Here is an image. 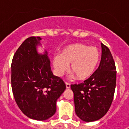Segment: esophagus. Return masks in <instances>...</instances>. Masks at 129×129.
Returning <instances> with one entry per match:
<instances>
[{
	"label": "esophagus",
	"instance_id": "1",
	"mask_svg": "<svg viewBox=\"0 0 129 129\" xmlns=\"http://www.w3.org/2000/svg\"><path fill=\"white\" fill-rule=\"evenodd\" d=\"M65 85H66V88H67V89L70 88V83H67V82H66V83H65Z\"/></svg>",
	"mask_w": 129,
	"mask_h": 129
}]
</instances>
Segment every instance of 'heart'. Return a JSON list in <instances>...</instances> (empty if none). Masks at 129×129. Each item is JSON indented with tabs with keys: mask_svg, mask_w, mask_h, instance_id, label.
<instances>
[{
	"mask_svg": "<svg viewBox=\"0 0 129 129\" xmlns=\"http://www.w3.org/2000/svg\"><path fill=\"white\" fill-rule=\"evenodd\" d=\"M101 54L96 47L84 44H75L64 47L61 54L53 58V67L55 74L61 76L68 69L76 75L77 80H85L91 77L100 61Z\"/></svg>",
	"mask_w": 129,
	"mask_h": 129,
	"instance_id": "obj_1",
	"label": "heart"
}]
</instances>
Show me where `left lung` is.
<instances>
[{
    "instance_id": "1",
    "label": "left lung",
    "mask_w": 129,
    "mask_h": 129,
    "mask_svg": "<svg viewBox=\"0 0 129 129\" xmlns=\"http://www.w3.org/2000/svg\"><path fill=\"white\" fill-rule=\"evenodd\" d=\"M101 60L91 77L71 85L75 113L82 121H95L106 115L111 105L116 85V69L109 49L101 44Z\"/></svg>"
}]
</instances>
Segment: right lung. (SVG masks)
<instances>
[{
	"mask_svg": "<svg viewBox=\"0 0 129 129\" xmlns=\"http://www.w3.org/2000/svg\"><path fill=\"white\" fill-rule=\"evenodd\" d=\"M41 38L26 39L16 52L11 64L13 96L23 114L31 119L45 121L55 113L57 101L66 86L53 75L47 50L39 53Z\"/></svg>",
	"mask_w": 129,
	"mask_h": 129,
	"instance_id": "1",
	"label": "right lung"
}]
</instances>
